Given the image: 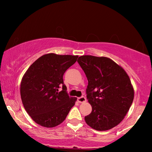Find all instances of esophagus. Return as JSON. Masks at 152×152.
<instances>
[{
  "label": "esophagus",
  "instance_id": "34e87169",
  "mask_svg": "<svg viewBox=\"0 0 152 152\" xmlns=\"http://www.w3.org/2000/svg\"><path fill=\"white\" fill-rule=\"evenodd\" d=\"M77 101H78L79 103H84L86 101V97H85L82 96V97H78Z\"/></svg>",
  "mask_w": 152,
  "mask_h": 152
}]
</instances>
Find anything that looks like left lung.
Returning a JSON list of instances; mask_svg holds the SVG:
<instances>
[{
    "mask_svg": "<svg viewBox=\"0 0 152 152\" xmlns=\"http://www.w3.org/2000/svg\"><path fill=\"white\" fill-rule=\"evenodd\" d=\"M77 62L88 80L86 97L92 107L85 121L95 130L111 129L124 119L134 100L129 77L107 57L84 55Z\"/></svg>",
    "mask_w": 152,
    "mask_h": 152,
    "instance_id": "left-lung-1",
    "label": "left lung"
}]
</instances>
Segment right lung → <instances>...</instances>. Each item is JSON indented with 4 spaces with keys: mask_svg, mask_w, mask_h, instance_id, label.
Listing matches in <instances>:
<instances>
[{
    "mask_svg": "<svg viewBox=\"0 0 152 152\" xmlns=\"http://www.w3.org/2000/svg\"><path fill=\"white\" fill-rule=\"evenodd\" d=\"M77 57L46 54L37 59L23 77L20 89L23 104L39 125L48 128L59 125L75 104L77 98L68 95L63 76Z\"/></svg>",
    "mask_w": 152,
    "mask_h": 152,
    "instance_id": "right-lung-1",
    "label": "right lung"
}]
</instances>
